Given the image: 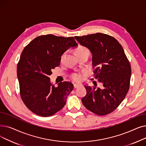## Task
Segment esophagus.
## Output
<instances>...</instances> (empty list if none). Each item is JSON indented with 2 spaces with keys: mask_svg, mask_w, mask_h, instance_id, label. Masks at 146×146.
I'll return each mask as SVG.
<instances>
[{
  "mask_svg": "<svg viewBox=\"0 0 146 146\" xmlns=\"http://www.w3.org/2000/svg\"><path fill=\"white\" fill-rule=\"evenodd\" d=\"M81 85L80 84H78V83H74V88H78V87H79V86H80Z\"/></svg>",
  "mask_w": 146,
  "mask_h": 146,
  "instance_id": "obj_1",
  "label": "esophagus"
}]
</instances>
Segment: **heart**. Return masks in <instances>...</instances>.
<instances>
[{
	"mask_svg": "<svg viewBox=\"0 0 146 146\" xmlns=\"http://www.w3.org/2000/svg\"><path fill=\"white\" fill-rule=\"evenodd\" d=\"M75 54L76 56H79L80 55L85 54H89V51L85 46H83L81 45H79L77 48L74 50ZM65 55V53H63L60 57V60L62 61ZM71 78L75 82H79L82 79V76L79 73H73L71 75Z\"/></svg>",
	"mask_w": 146,
	"mask_h": 146,
	"instance_id": "b5f03b06",
	"label": "heart"
}]
</instances>
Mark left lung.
Instances as JSON below:
<instances>
[{
	"label": "left lung",
	"mask_w": 146,
	"mask_h": 146,
	"mask_svg": "<svg viewBox=\"0 0 146 146\" xmlns=\"http://www.w3.org/2000/svg\"><path fill=\"white\" fill-rule=\"evenodd\" d=\"M74 38L90 51L95 78L103 85L102 89L85 85L82 104L98 115L109 114L124 100L129 88L131 68L124 49L115 38L105 34Z\"/></svg>",
	"instance_id": "obj_1"
}]
</instances>
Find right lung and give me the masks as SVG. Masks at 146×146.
Here are the masks:
<instances>
[{
	"label": "right lung",
	"instance_id": "obj_1",
	"mask_svg": "<svg viewBox=\"0 0 146 146\" xmlns=\"http://www.w3.org/2000/svg\"><path fill=\"white\" fill-rule=\"evenodd\" d=\"M73 36L41 35L30 42L21 53L17 66L20 95L27 108L41 117H49L62 109L73 89L69 82H50L51 70L59 66L60 57L70 47H77Z\"/></svg>",
	"mask_w": 146,
	"mask_h": 146
}]
</instances>
